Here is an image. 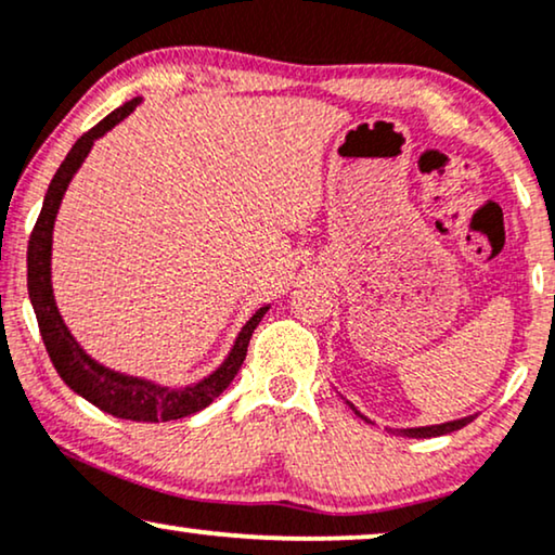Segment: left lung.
I'll return each instance as SVG.
<instances>
[{
    "instance_id": "obj_1",
    "label": "left lung",
    "mask_w": 555,
    "mask_h": 555,
    "mask_svg": "<svg viewBox=\"0 0 555 555\" xmlns=\"http://www.w3.org/2000/svg\"><path fill=\"white\" fill-rule=\"evenodd\" d=\"M350 409L358 413L360 418L367 421L363 413H360L354 405L350 403ZM475 416H464V418H456V421H447V424H434V426H416V428H393V434H398V437H409V439H431V437H444V434H452L456 431V428L467 426L469 421Z\"/></svg>"
}]
</instances>
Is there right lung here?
Listing matches in <instances>:
<instances>
[{
  "instance_id": "add662e5",
  "label": "right lung",
  "mask_w": 555,
  "mask_h": 555,
  "mask_svg": "<svg viewBox=\"0 0 555 555\" xmlns=\"http://www.w3.org/2000/svg\"><path fill=\"white\" fill-rule=\"evenodd\" d=\"M142 99H131L118 106L116 111L95 124L93 129H88L83 137L73 144L68 157L63 159V165L57 167V172L50 182L46 192V201H42L40 218L33 228L27 246V292L29 301H33L37 324H40L42 343L53 360L55 371L65 380V386L76 390L78 396H83L88 403H93L95 409L111 413L116 418H129V421H146V424H159V421H175L192 416V413L203 411L205 405H210L223 390L231 386L235 373L241 371L243 360H246L248 343L258 322L263 320V314L269 312V305L258 309L250 320L243 324V330L235 337V343L228 352V358L216 367L208 378L190 383L184 388H169L159 386L154 380L137 378V375H124L111 367L95 363L83 347L76 343V337L70 335V330L65 327L61 312H57L55 297H53V282H50V256H53V228L57 210H61L63 195L68 190L73 175L78 172V167L83 165V159L91 152L95 139H101L106 131H111L116 124H121L131 111H134Z\"/></svg>"
}]
</instances>
